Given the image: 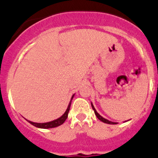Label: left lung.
Wrapping results in <instances>:
<instances>
[{
	"mask_svg": "<svg viewBox=\"0 0 158 158\" xmlns=\"http://www.w3.org/2000/svg\"><path fill=\"white\" fill-rule=\"evenodd\" d=\"M91 106H92V109H93L94 111V113H95V115H96V116L98 117V120H101V121H102L103 123H109V124H116V123H116V122H112V121H110V120H107V119H105L104 117H102V116H101V115L99 114L98 112H97L96 109H95V108H94V105L92 103H91ZM127 121H128V120H127Z\"/></svg>",
	"mask_w": 158,
	"mask_h": 158,
	"instance_id": "left-lung-1",
	"label": "left lung"
}]
</instances>
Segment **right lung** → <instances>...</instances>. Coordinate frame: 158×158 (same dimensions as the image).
Instances as JSON below:
<instances>
[{
	"label": "right lung",
	"instance_id": "add662e5",
	"mask_svg": "<svg viewBox=\"0 0 158 158\" xmlns=\"http://www.w3.org/2000/svg\"><path fill=\"white\" fill-rule=\"evenodd\" d=\"M74 96L75 94L72 95V98H71L70 102L69 104V106L67 108L66 111H65V113L62 115L60 117L57 118L56 120H52V121H49V122H46V123H35V122H32L31 120H27L31 124L34 125L35 127H38V128H43V129H48V128H52V127H56L60 126V125L63 124L64 123V121L66 120V119L68 118V115H69V110H70V106H71V103H72V101L73 99Z\"/></svg>",
	"mask_w": 158,
	"mask_h": 158
}]
</instances>
